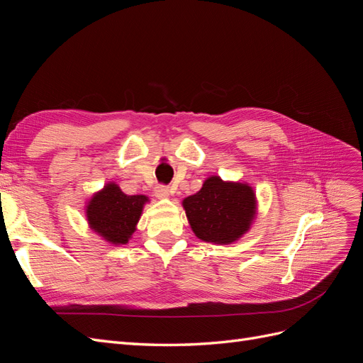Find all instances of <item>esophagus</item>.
<instances>
[{
    "label": "esophagus",
    "mask_w": 363,
    "mask_h": 363,
    "mask_svg": "<svg viewBox=\"0 0 363 363\" xmlns=\"http://www.w3.org/2000/svg\"><path fill=\"white\" fill-rule=\"evenodd\" d=\"M155 194H156V196H157V199H168V196H169V194H171V191H169V188H168V186H163V184H159V186H156V189H155Z\"/></svg>",
    "instance_id": "obj_1"
}]
</instances>
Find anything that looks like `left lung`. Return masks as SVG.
Masks as SVG:
<instances>
[{
    "label": "left lung",
    "mask_w": 363,
    "mask_h": 363,
    "mask_svg": "<svg viewBox=\"0 0 363 363\" xmlns=\"http://www.w3.org/2000/svg\"><path fill=\"white\" fill-rule=\"evenodd\" d=\"M182 204L195 236L219 245L242 238L257 211L256 194L248 183L224 182L218 175L206 179L203 188Z\"/></svg>",
    "instance_id": "left-lung-1"
}]
</instances>
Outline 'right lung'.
Returning <instances> with one entry per match:
<instances>
[{
  "mask_svg": "<svg viewBox=\"0 0 363 363\" xmlns=\"http://www.w3.org/2000/svg\"><path fill=\"white\" fill-rule=\"evenodd\" d=\"M145 195H127L108 182L86 204V219L91 230L112 245H125L136 232L139 218L148 203Z\"/></svg>",
  "mask_w": 363,
  "mask_h": 363,
  "instance_id": "right-lung-1",
  "label": "right lung"
}]
</instances>
